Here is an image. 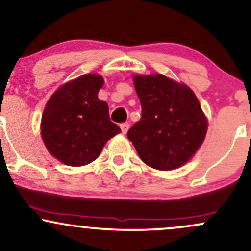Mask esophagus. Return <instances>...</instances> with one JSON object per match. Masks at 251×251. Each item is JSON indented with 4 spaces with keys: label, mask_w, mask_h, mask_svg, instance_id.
<instances>
[{
    "label": "esophagus",
    "mask_w": 251,
    "mask_h": 251,
    "mask_svg": "<svg viewBox=\"0 0 251 251\" xmlns=\"http://www.w3.org/2000/svg\"><path fill=\"white\" fill-rule=\"evenodd\" d=\"M120 128H122V132L123 134H126L127 133V131L129 129V124L128 123H124L120 125Z\"/></svg>",
    "instance_id": "34e87169"
}]
</instances>
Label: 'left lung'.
<instances>
[{
    "label": "left lung",
    "instance_id": "left-lung-1",
    "mask_svg": "<svg viewBox=\"0 0 251 251\" xmlns=\"http://www.w3.org/2000/svg\"><path fill=\"white\" fill-rule=\"evenodd\" d=\"M132 77L143 114L127 138L150 168H180L200 150L208 131V118L197 97L188 85L163 74Z\"/></svg>",
    "mask_w": 251,
    "mask_h": 251
}]
</instances>
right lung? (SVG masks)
<instances>
[{
  "label": "right lung",
  "instance_id": "obj_1",
  "mask_svg": "<svg viewBox=\"0 0 251 251\" xmlns=\"http://www.w3.org/2000/svg\"><path fill=\"white\" fill-rule=\"evenodd\" d=\"M102 86L100 74H83L60 86L46 103L40 125L42 142L65 165L94 162L105 144L122 132L109 120L107 102L98 98Z\"/></svg>",
  "mask_w": 251,
  "mask_h": 251
}]
</instances>
